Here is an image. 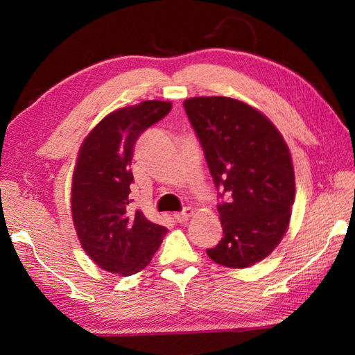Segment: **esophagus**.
I'll return each mask as SVG.
<instances>
[{
  "instance_id": "obj_1",
  "label": "esophagus",
  "mask_w": 355,
  "mask_h": 355,
  "mask_svg": "<svg viewBox=\"0 0 355 355\" xmlns=\"http://www.w3.org/2000/svg\"><path fill=\"white\" fill-rule=\"evenodd\" d=\"M193 215V210L191 209V207H187V209H184L183 212H180V214H175L173 215V218H175V221L177 223H180V224H184V223H187V220H189V218Z\"/></svg>"
}]
</instances>
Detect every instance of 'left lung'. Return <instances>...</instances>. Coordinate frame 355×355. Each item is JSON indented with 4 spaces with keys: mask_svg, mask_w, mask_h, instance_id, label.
<instances>
[{
    "mask_svg": "<svg viewBox=\"0 0 355 355\" xmlns=\"http://www.w3.org/2000/svg\"><path fill=\"white\" fill-rule=\"evenodd\" d=\"M186 114L224 201V236L209 258L230 268L261 262L281 243L296 197L290 149L277 128L250 105L224 96L191 97Z\"/></svg>",
    "mask_w": 355,
    "mask_h": 355,
    "instance_id": "8db88e82",
    "label": "left lung"
}]
</instances>
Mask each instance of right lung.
<instances>
[{"label":"right lung","mask_w":355,"mask_h":355,"mask_svg":"<svg viewBox=\"0 0 355 355\" xmlns=\"http://www.w3.org/2000/svg\"><path fill=\"white\" fill-rule=\"evenodd\" d=\"M171 102L145 101L110 112L80 145L73 172L71 215L80 245L96 266L131 276L153 259L168 229L130 207L131 162L139 135Z\"/></svg>","instance_id":"right-lung-1"}]
</instances>
